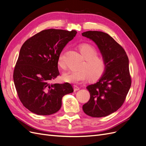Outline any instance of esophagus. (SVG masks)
I'll return each instance as SVG.
<instances>
[{
	"label": "esophagus",
	"instance_id": "1",
	"mask_svg": "<svg viewBox=\"0 0 146 146\" xmlns=\"http://www.w3.org/2000/svg\"><path fill=\"white\" fill-rule=\"evenodd\" d=\"M74 91H78V90H80V88H79L77 85H74Z\"/></svg>",
	"mask_w": 146,
	"mask_h": 146
}]
</instances>
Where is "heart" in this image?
I'll return each instance as SVG.
<instances>
[{
    "label": "heart",
    "instance_id": "obj_1",
    "mask_svg": "<svg viewBox=\"0 0 146 146\" xmlns=\"http://www.w3.org/2000/svg\"><path fill=\"white\" fill-rule=\"evenodd\" d=\"M82 56L85 61L82 64V69L78 70H69L63 74V79L66 82L76 83L86 80L89 77L91 80L99 78L105 71L106 62L104 58L97 55L96 48L88 44H82L79 46ZM58 64L61 68H65L63 53L58 56Z\"/></svg>",
    "mask_w": 146,
    "mask_h": 146
}]
</instances>
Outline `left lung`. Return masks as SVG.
I'll list each match as a JSON object with an SVG mask.
<instances>
[{
  "mask_svg": "<svg viewBox=\"0 0 146 146\" xmlns=\"http://www.w3.org/2000/svg\"><path fill=\"white\" fill-rule=\"evenodd\" d=\"M82 35L96 44L106 62L105 71L99 81L86 87L90 98L83 110L91 117L107 116L121 107L130 88L129 58L122 47L108 34L87 31Z\"/></svg>",
  "mask_w": 146,
  "mask_h": 146,
  "instance_id": "8db88e82",
  "label": "left lung"
}]
</instances>
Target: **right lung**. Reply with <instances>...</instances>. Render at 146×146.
<instances>
[{
  "label": "right lung",
  "mask_w": 146,
  "mask_h": 146,
  "mask_svg": "<svg viewBox=\"0 0 146 146\" xmlns=\"http://www.w3.org/2000/svg\"><path fill=\"white\" fill-rule=\"evenodd\" d=\"M76 30L47 29L35 35L22 46L13 72L19 98L38 115H50L61 108L63 97L74 91L69 83L50 84L59 76L58 56L76 35Z\"/></svg>",
  "instance_id": "1"
}]
</instances>
